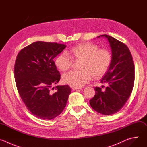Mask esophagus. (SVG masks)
<instances>
[{
  "label": "esophagus",
  "instance_id": "obj_1",
  "mask_svg": "<svg viewBox=\"0 0 147 147\" xmlns=\"http://www.w3.org/2000/svg\"><path fill=\"white\" fill-rule=\"evenodd\" d=\"M81 89V87H72V90H80Z\"/></svg>",
  "mask_w": 147,
  "mask_h": 147
}]
</instances>
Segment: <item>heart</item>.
Instances as JSON below:
<instances>
[{
	"label": "heart",
	"instance_id": "heart-1",
	"mask_svg": "<svg viewBox=\"0 0 147 147\" xmlns=\"http://www.w3.org/2000/svg\"><path fill=\"white\" fill-rule=\"evenodd\" d=\"M69 54L74 59L81 60L79 71H71L65 74L62 81L72 87H81L87 83L93 75L98 78L109 70L112 63V55L107 49H99V47L91 42L80 44L70 48ZM55 64L58 70L66 71L72 64L71 57L66 53L60 54Z\"/></svg>",
	"mask_w": 147,
	"mask_h": 147
}]
</instances>
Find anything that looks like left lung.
Listing matches in <instances>:
<instances>
[{
	"mask_svg": "<svg viewBox=\"0 0 147 147\" xmlns=\"http://www.w3.org/2000/svg\"><path fill=\"white\" fill-rule=\"evenodd\" d=\"M108 39L112 50L111 65L101 83L108 87L102 91L95 87V95L90 100L91 107L97 112L110 115L119 111L126 103L133 91L135 70L131 52L124 44L108 35H101Z\"/></svg>",
	"mask_w": 147,
	"mask_h": 147,
	"instance_id": "8db88e82",
	"label": "left lung"
}]
</instances>
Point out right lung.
<instances>
[{
    "label": "right lung",
    "instance_id": "1",
    "mask_svg": "<svg viewBox=\"0 0 147 147\" xmlns=\"http://www.w3.org/2000/svg\"><path fill=\"white\" fill-rule=\"evenodd\" d=\"M66 47L64 44L37 41L17 56L14 70L17 88L27 108L36 117L51 120L66 105L71 91L68 85L57 86V91L51 92L60 79L53 59Z\"/></svg>",
    "mask_w": 147,
    "mask_h": 147
}]
</instances>
